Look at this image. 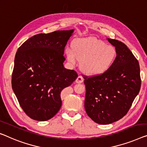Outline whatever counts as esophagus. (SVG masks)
Wrapping results in <instances>:
<instances>
[{
	"instance_id": "1",
	"label": "esophagus",
	"mask_w": 147,
	"mask_h": 147,
	"mask_svg": "<svg viewBox=\"0 0 147 147\" xmlns=\"http://www.w3.org/2000/svg\"><path fill=\"white\" fill-rule=\"evenodd\" d=\"M83 81H84V79H83V78L81 76H78L77 78L76 79V82L78 83V84L83 82Z\"/></svg>"
}]
</instances>
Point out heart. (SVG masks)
<instances>
[{
  "label": "heart",
  "instance_id": "b5f03b06",
  "mask_svg": "<svg viewBox=\"0 0 147 147\" xmlns=\"http://www.w3.org/2000/svg\"><path fill=\"white\" fill-rule=\"evenodd\" d=\"M70 63L80 61V68L90 75H101L106 73L114 63L117 51L113 45L96 38L76 39L73 47L65 49Z\"/></svg>",
  "mask_w": 147,
  "mask_h": 147
}]
</instances>
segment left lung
<instances>
[{
    "label": "left lung",
    "instance_id": "1",
    "mask_svg": "<svg viewBox=\"0 0 147 147\" xmlns=\"http://www.w3.org/2000/svg\"><path fill=\"white\" fill-rule=\"evenodd\" d=\"M108 40L117 51L112 67L101 75H83L85 110L94 121L102 125L117 121L127 114L141 84L139 64L132 52L121 41Z\"/></svg>",
    "mask_w": 147,
    "mask_h": 147
}]
</instances>
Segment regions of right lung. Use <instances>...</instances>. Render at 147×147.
I'll list each match as a JSON object with an SVG mask.
<instances>
[{
	"label": "right lung",
	"instance_id": "right-lung-1",
	"mask_svg": "<svg viewBox=\"0 0 147 147\" xmlns=\"http://www.w3.org/2000/svg\"><path fill=\"white\" fill-rule=\"evenodd\" d=\"M74 30L39 34L18 49L12 87L26 114L37 121L49 120L62 105L61 92L78 77L65 69V47Z\"/></svg>",
	"mask_w": 147,
	"mask_h": 147
}]
</instances>
